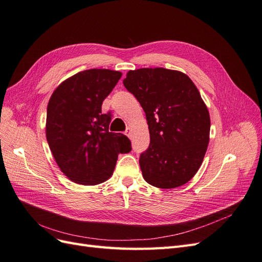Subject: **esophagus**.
<instances>
[{
	"label": "esophagus",
	"mask_w": 262,
	"mask_h": 262,
	"mask_svg": "<svg viewBox=\"0 0 262 262\" xmlns=\"http://www.w3.org/2000/svg\"><path fill=\"white\" fill-rule=\"evenodd\" d=\"M125 134L128 136L129 138H132V129L131 128H128L125 130Z\"/></svg>",
	"instance_id": "34e87169"
}]
</instances>
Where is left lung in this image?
<instances>
[{
  "label": "left lung",
  "instance_id": "left-lung-1",
  "mask_svg": "<svg viewBox=\"0 0 262 262\" xmlns=\"http://www.w3.org/2000/svg\"><path fill=\"white\" fill-rule=\"evenodd\" d=\"M123 85L146 116L150 142L140 156L143 178L161 189L187 184L210 141V114L196 86L185 73L164 68L129 71Z\"/></svg>",
  "mask_w": 262,
  "mask_h": 262
}]
</instances>
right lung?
<instances>
[{"mask_svg": "<svg viewBox=\"0 0 262 262\" xmlns=\"http://www.w3.org/2000/svg\"><path fill=\"white\" fill-rule=\"evenodd\" d=\"M121 76L113 70H85L63 81L49 99L47 141L59 168L75 184L108 180L118 154L131 150L124 134L109 132L110 114L101 113L102 101Z\"/></svg>", "mask_w": 262, "mask_h": 262, "instance_id": "add662e5", "label": "right lung"}]
</instances>
